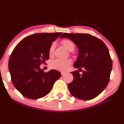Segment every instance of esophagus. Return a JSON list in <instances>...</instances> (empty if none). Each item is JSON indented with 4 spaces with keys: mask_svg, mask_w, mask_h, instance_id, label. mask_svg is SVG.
Segmentation results:
<instances>
[{
    "mask_svg": "<svg viewBox=\"0 0 124 124\" xmlns=\"http://www.w3.org/2000/svg\"><path fill=\"white\" fill-rule=\"evenodd\" d=\"M65 74H66V73H65V72H61V75H62V76H64V75H65Z\"/></svg>",
    "mask_w": 124,
    "mask_h": 124,
    "instance_id": "obj_1",
    "label": "esophagus"
}]
</instances>
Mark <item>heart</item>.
<instances>
[{
	"instance_id": "1",
	"label": "heart",
	"mask_w": 124,
	"mask_h": 124,
	"mask_svg": "<svg viewBox=\"0 0 124 124\" xmlns=\"http://www.w3.org/2000/svg\"><path fill=\"white\" fill-rule=\"evenodd\" d=\"M62 44L68 51H72L75 48V44L70 39H64L62 41ZM55 48V43L53 42L51 45L49 49V54L52 55L54 54V49ZM71 61L69 59H56L52 61L50 63V67L52 69L59 71H64L67 69L68 66L71 64Z\"/></svg>"
}]
</instances>
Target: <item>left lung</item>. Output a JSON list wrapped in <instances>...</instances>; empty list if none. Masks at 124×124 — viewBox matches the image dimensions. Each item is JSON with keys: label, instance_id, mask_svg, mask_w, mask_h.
<instances>
[{"label": "left lung", "instance_id": "left-lung-1", "mask_svg": "<svg viewBox=\"0 0 124 124\" xmlns=\"http://www.w3.org/2000/svg\"><path fill=\"white\" fill-rule=\"evenodd\" d=\"M76 44L79 55L73 66L78 70L71 72L73 80L68 84L72 96L83 100H92L101 93L108 85L112 70V60L106 44L99 38L89 34L64 33Z\"/></svg>", "mask_w": 124, "mask_h": 124}]
</instances>
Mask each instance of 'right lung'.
Here are the masks:
<instances>
[{
  "instance_id": "right-lung-1",
  "label": "right lung",
  "mask_w": 124,
  "mask_h": 124,
  "mask_svg": "<svg viewBox=\"0 0 124 124\" xmlns=\"http://www.w3.org/2000/svg\"><path fill=\"white\" fill-rule=\"evenodd\" d=\"M62 32L37 33L26 37L16 46L8 61V70L14 86L30 99H38L51 92L61 76L58 71L44 72L39 66L49 59L52 42Z\"/></svg>"
}]
</instances>
